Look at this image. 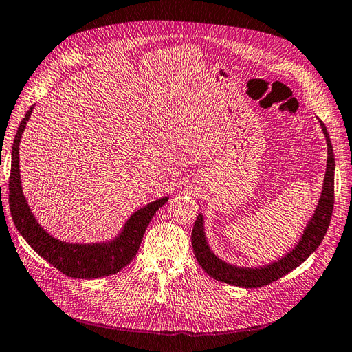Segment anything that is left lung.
Masks as SVG:
<instances>
[{"label":"left lung","mask_w":352,"mask_h":352,"mask_svg":"<svg viewBox=\"0 0 352 352\" xmlns=\"http://www.w3.org/2000/svg\"><path fill=\"white\" fill-rule=\"evenodd\" d=\"M320 123L327 141V153H329L327 169H326V177H324L322 193L320 197L317 211H315L314 217L311 219L299 244H297L296 248L290 251L285 257L265 267L247 269V267L230 266L228 263L221 262L220 258H217L211 253V250L205 241L202 215H197L193 230H192L193 253L197 263H199V266H202V269L211 278L230 285H238V287H245V288L263 287L276 281V279L284 276L285 274L290 272V270L299 266L314 253L315 250L318 248L324 235H326V232L329 229L333 205H335V156H333L331 141H330L326 126H324L322 122Z\"/></svg>","instance_id":"left-lung-1"}]
</instances>
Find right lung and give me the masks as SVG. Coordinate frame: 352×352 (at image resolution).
Wrapping results in <instances>:
<instances>
[{"label":"right lung","mask_w":352,"mask_h":352,"mask_svg":"<svg viewBox=\"0 0 352 352\" xmlns=\"http://www.w3.org/2000/svg\"><path fill=\"white\" fill-rule=\"evenodd\" d=\"M32 113V107L26 111L22 119L12 148V170L8 178V204L10 212L17 230L34 248V251L46 258L50 265L55 266L62 274L73 278H99L117 274L131 260L137 256L141 241L150 220L156 211L164 205L168 197L151 202L144 208L135 212L129 221L126 223L119 238L108 244L78 245L65 244L59 239L52 238L46 230L40 228L37 220L26 204L22 195L21 175H19V142L25 124Z\"/></svg>","instance_id":"right-lung-1"}]
</instances>
